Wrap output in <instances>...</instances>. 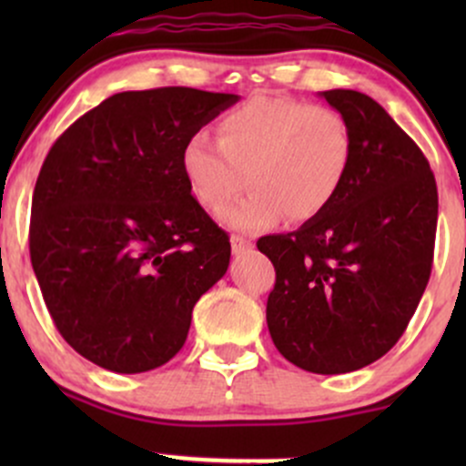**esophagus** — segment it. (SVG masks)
<instances>
[{"label": "esophagus", "mask_w": 466, "mask_h": 466, "mask_svg": "<svg viewBox=\"0 0 466 466\" xmlns=\"http://www.w3.org/2000/svg\"><path fill=\"white\" fill-rule=\"evenodd\" d=\"M254 248V243H251L249 238L240 237V234H234L232 237V251L234 254H245V251H249Z\"/></svg>", "instance_id": "1"}]
</instances>
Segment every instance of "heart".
Returning a JSON list of instances; mask_svg holds the SVG:
<instances>
[{
    "mask_svg": "<svg viewBox=\"0 0 466 466\" xmlns=\"http://www.w3.org/2000/svg\"><path fill=\"white\" fill-rule=\"evenodd\" d=\"M352 131L339 111L293 98H251L186 142L181 168L192 195L218 210L245 181L249 192L221 212L240 232H258L289 217L304 223L333 203L350 170Z\"/></svg>",
    "mask_w": 466,
    "mask_h": 466,
    "instance_id": "heart-1",
    "label": "heart"
}]
</instances>
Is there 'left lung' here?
<instances>
[{
    "label": "left lung",
    "mask_w": 466,
    "mask_h": 466,
    "mask_svg": "<svg viewBox=\"0 0 466 466\" xmlns=\"http://www.w3.org/2000/svg\"><path fill=\"white\" fill-rule=\"evenodd\" d=\"M319 96L352 131L344 186L322 215L256 245L276 267V349L302 370L344 374L381 360L408 329L431 274L438 190L425 155L377 100Z\"/></svg>",
    "instance_id": "left-lung-1"
}]
</instances>
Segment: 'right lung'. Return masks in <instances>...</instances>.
Masks as SVG:
<instances>
[{
	"label": "right lung",
	"mask_w": 466,
	"mask_h": 466,
	"mask_svg": "<svg viewBox=\"0 0 466 466\" xmlns=\"http://www.w3.org/2000/svg\"><path fill=\"white\" fill-rule=\"evenodd\" d=\"M234 103L190 87L114 94L47 153L32 195V269L58 333L96 366H164L197 300L226 276L229 238L190 195L181 153Z\"/></svg>",
	"instance_id": "right-lung-1"
}]
</instances>
